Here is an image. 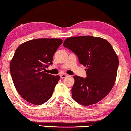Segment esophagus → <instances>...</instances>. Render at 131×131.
<instances>
[{
    "instance_id": "34e87169",
    "label": "esophagus",
    "mask_w": 131,
    "mask_h": 131,
    "mask_svg": "<svg viewBox=\"0 0 131 131\" xmlns=\"http://www.w3.org/2000/svg\"><path fill=\"white\" fill-rule=\"evenodd\" d=\"M67 76V74H66L64 73V74H61V75H60V77H61V79H64L65 78V77H66Z\"/></svg>"
}]
</instances>
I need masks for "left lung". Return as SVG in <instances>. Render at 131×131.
<instances>
[{
	"instance_id": "1",
	"label": "left lung",
	"mask_w": 131,
	"mask_h": 131,
	"mask_svg": "<svg viewBox=\"0 0 131 131\" xmlns=\"http://www.w3.org/2000/svg\"><path fill=\"white\" fill-rule=\"evenodd\" d=\"M63 45L74 52L80 63L86 67V78L74 76L72 97L84 106L97 103L115 84L119 65L115 50L106 39L92 36L67 38Z\"/></svg>"
}]
</instances>
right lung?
<instances>
[{
  "mask_svg": "<svg viewBox=\"0 0 131 131\" xmlns=\"http://www.w3.org/2000/svg\"><path fill=\"white\" fill-rule=\"evenodd\" d=\"M62 43L59 38L35 39L17 48L10 71L15 88L26 101L39 105L52 96L60 77L43 70L52 64L53 56Z\"/></svg>",
  "mask_w": 131,
  "mask_h": 131,
  "instance_id": "obj_1",
  "label": "right lung"
}]
</instances>
